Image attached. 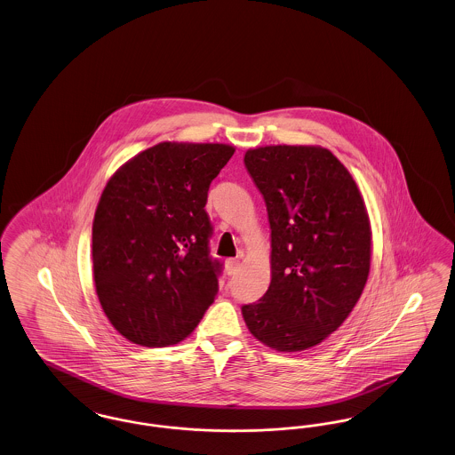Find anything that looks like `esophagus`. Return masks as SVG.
<instances>
[{"mask_svg": "<svg viewBox=\"0 0 455 455\" xmlns=\"http://www.w3.org/2000/svg\"><path fill=\"white\" fill-rule=\"evenodd\" d=\"M238 266H240V260L238 259H227L225 260V269H227V273L232 276V275H235L238 271Z\"/></svg>", "mask_w": 455, "mask_h": 455, "instance_id": "1", "label": "esophagus"}]
</instances>
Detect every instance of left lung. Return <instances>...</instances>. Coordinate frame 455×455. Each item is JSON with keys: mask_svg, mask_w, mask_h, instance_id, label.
Returning <instances> with one entry per match:
<instances>
[{"mask_svg": "<svg viewBox=\"0 0 455 455\" xmlns=\"http://www.w3.org/2000/svg\"><path fill=\"white\" fill-rule=\"evenodd\" d=\"M271 227V283L243 321L266 347L302 351L345 323L370 271L371 232L347 167L321 147H262L243 156Z\"/></svg>", "mask_w": 455, "mask_h": 455, "instance_id": "obj_1", "label": "left lung"}]
</instances>
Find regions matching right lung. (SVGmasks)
I'll return each mask as SVG.
<instances>
[{
	"label": "right lung",
	"mask_w": 455,
	"mask_h": 455,
	"mask_svg": "<svg viewBox=\"0 0 455 455\" xmlns=\"http://www.w3.org/2000/svg\"><path fill=\"white\" fill-rule=\"evenodd\" d=\"M234 152L165 141L110 177L92 227L93 280L110 324L131 343L177 345L215 302L223 266L210 256L204 206Z\"/></svg>",
	"instance_id": "1"
}]
</instances>
